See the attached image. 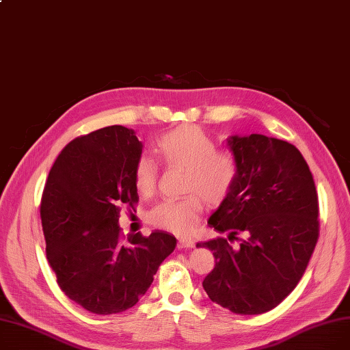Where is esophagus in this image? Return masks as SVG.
Instances as JSON below:
<instances>
[{"label":"esophagus","instance_id":"1","mask_svg":"<svg viewBox=\"0 0 350 350\" xmlns=\"http://www.w3.org/2000/svg\"><path fill=\"white\" fill-rule=\"evenodd\" d=\"M196 245V243H194V240L193 238H178V244H177V247L178 248H193Z\"/></svg>","mask_w":350,"mask_h":350}]
</instances>
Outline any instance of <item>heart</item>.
<instances>
[{
	"instance_id": "heart-1",
	"label": "heart",
	"mask_w": 350,
	"mask_h": 350,
	"mask_svg": "<svg viewBox=\"0 0 350 350\" xmlns=\"http://www.w3.org/2000/svg\"><path fill=\"white\" fill-rule=\"evenodd\" d=\"M154 150L163 163L185 167L181 190L189 193L156 204L147 215L149 223L176 235H187L203 210L218 206L230 194L237 177V161L231 152L215 149L213 139L200 127L185 124L156 140ZM136 190L150 196L156 187V167L149 157H140L133 170Z\"/></svg>"
}]
</instances>
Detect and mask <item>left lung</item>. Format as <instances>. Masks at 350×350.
<instances>
[{"label": "left lung", "instance_id": "obj_1", "mask_svg": "<svg viewBox=\"0 0 350 350\" xmlns=\"http://www.w3.org/2000/svg\"><path fill=\"white\" fill-rule=\"evenodd\" d=\"M234 186L208 218L218 237L203 281L208 298L238 315H260L295 289L319 237L314 177L295 146L264 135L230 136ZM241 234L243 238L238 239ZM241 241L232 249L228 241Z\"/></svg>", "mask_w": 350, "mask_h": 350}]
</instances>
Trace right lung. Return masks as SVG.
I'll use <instances>...</instances> for the list:
<instances>
[{
  "label": "right lung",
  "mask_w": 350,
  "mask_h": 350,
  "mask_svg": "<svg viewBox=\"0 0 350 350\" xmlns=\"http://www.w3.org/2000/svg\"><path fill=\"white\" fill-rule=\"evenodd\" d=\"M142 147L132 129H99L69 142L45 183L46 260L65 295L96 315L135 306L176 248L165 231L122 240L119 213L139 201L133 170Z\"/></svg>",
  "instance_id": "add662e5"
}]
</instances>
